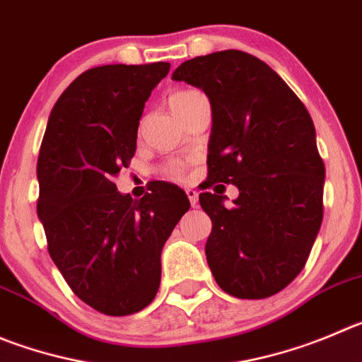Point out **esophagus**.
Segmentation results:
<instances>
[{"instance_id": "1", "label": "esophagus", "mask_w": 362, "mask_h": 362, "mask_svg": "<svg viewBox=\"0 0 362 362\" xmlns=\"http://www.w3.org/2000/svg\"><path fill=\"white\" fill-rule=\"evenodd\" d=\"M185 194H187V198H189V202H191L192 207H197V205H198V191H197V189H187V191H185Z\"/></svg>"}]
</instances>
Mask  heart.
I'll list each match as a JSON object with an SVG mask.
<instances>
[{
    "label": "heart",
    "instance_id": "heart-1",
    "mask_svg": "<svg viewBox=\"0 0 362 362\" xmlns=\"http://www.w3.org/2000/svg\"><path fill=\"white\" fill-rule=\"evenodd\" d=\"M192 94H197V90H178V93H175L173 96L170 98V105L187 100V98H191ZM165 173L170 175V177H173V178H180L182 177V170L178 168V165H171V168H168V170H165Z\"/></svg>",
    "mask_w": 362,
    "mask_h": 362
}]
</instances>
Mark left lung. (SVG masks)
<instances>
[{
  "label": "left lung",
  "instance_id": "left-lung-1",
  "mask_svg": "<svg viewBox=\"0 0 362 362\" xmlns=\"http://www.w3.org/2000/svg\"><path fill=\"white\" fill-rule=\"evenodd\" d=\"M171 78L207 94L209 180L239 189L230 207L221 192L200 194L212 221L209 268L228 295L268 298L302 272L322 227L325 165L313 119L268 64L238 49L187 60Z\"/></svg>",
  "mask_w": 362,
  "mask_h": 362
}]
</instances>
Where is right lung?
<instances>
[{"mask_svg":"<svg viewBox=\"0 0 362 362\" xmlns=\"http://www.w3.org/2000/svg\"><path fill=\"white\" fill-rule=\"evenodd\" d=\"M168 62L93 67L57 100L37 160L48 252L73 293L109 316L139 313L160 284V253L189 211L185 192L155 185L141 200L114 178L137 146V128Z\"/></svg>","mask_w":362,"mask_h":362,"instance_id":"right-lung-1","label":"right lung"}]
</instances>
